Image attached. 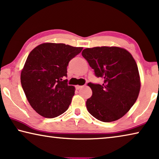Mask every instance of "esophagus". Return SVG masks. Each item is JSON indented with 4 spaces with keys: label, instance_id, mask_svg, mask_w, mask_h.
I'll return each instance as SVG.
<instances>
[{
    "label": "esophagus",
    "instance_id": "1",
    "mask_svg": "<svg viewBox=\"0 0 159 159\" xmlns=\"http://www.w3.org/2000/svg\"><path fill=\"white\" fill-rule=\"evenodd\" d=\"M84 87L83 86V85H76V86H75V89H76V90H79V89H82V88Z\"/></svg>",
    "mask_w": 159,
    "mask_h": 159
}]
</instances>
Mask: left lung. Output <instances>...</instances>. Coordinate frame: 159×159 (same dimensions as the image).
<instances>
[{
	"label": "left lung",
	"instance_id": "obj_1",
	"mask_svg": "<svg viewBox=\"0 0 159 159\" xmlns=\"http://www.w3.org/2000/svg\"><path fill=\"white\" fill-rule=\"evenodd\" d=\"M82 56L95 75L104 79L102 85L88 84L93 91L86 101L88 111L101 122L119 120L133 106L139 93L140 77L134 58L117 47L87 48Z\"/></svg>",
	"mask_w": 159,
	"mask_h": 159
}]
</instances>
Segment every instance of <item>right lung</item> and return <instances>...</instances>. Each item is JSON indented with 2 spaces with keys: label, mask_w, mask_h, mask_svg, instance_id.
I'll use <instances>...</instances> for the list:
<instances>
[{
  "label": "right lung",
  "mask_w": 159,
  "mask_h": 159,
  "mask_svg": "<svg viewBox=\"0 0 159 159\" xmlns=\"http://www.w3.org/2000/svg\"><path fill=\"white\" fill-rule=\"evenodd\" d=\"M82 47L65 44L44 43L30 53L21 71V85L32 107L46 118L66 112L75 88L67 84L69 63Z\"/></svg>",
  "instance_id": "add662e5"
}]
</instances>
